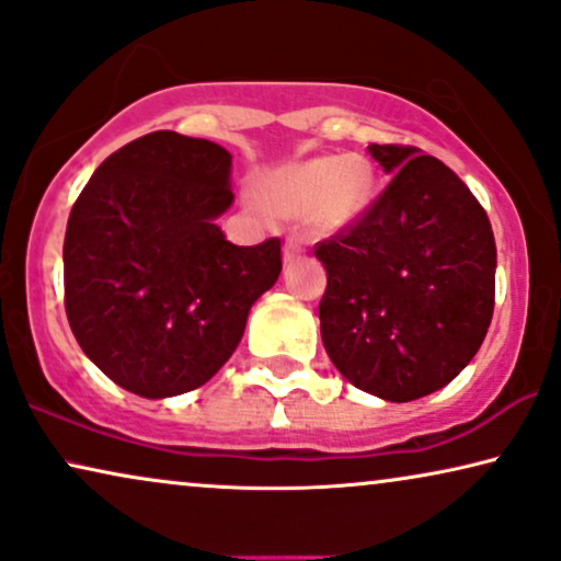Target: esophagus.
<instances>
[{
  "label": "esophagus",
  "mask_w": 561,
  "mask_h": 561,
  "mask_svg": "<svg viewBox=\"0 0 561 561\" xmlns=\"http://www.w3.org/2000/svg\"><path fill=\"white\" fill-rule=\"evenodd\" d=\"M305 251L302 241H297V238H289V241L285 243V264H293L295 259H300Z\"/></svg>",
  "instance_id": "esophagus-1"
}]
</instances>
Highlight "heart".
Masks as SVG:
<instances>
[{"label":"heart","instance_id":"obj_1","mask_svg":"<svg viewBox=\"0 0 561 561\" xmlns=\"http://www.w3.org/2000/svg\"><path fill=\"white\" fill-rule=\"evenodd\" d=\"M375 197V171L358 156H318L289 163L268 179L266 199L287 218H318L339 228L354 222Z\"/></svg>","mask_w":561,"mask_h":561}]
</instances>
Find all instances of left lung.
I'll use <instances>...</instances> for the list:
<instances>
[{"instance_id": "1", "label": "left lung", "mask_w": 561, "mask_h": 561, "mask_svg": "<svg viewBox=\"0 0 561 561\" xmlns=\"http://www.w3.org/2000/svg\"><path fill=\"white\" fill-rule=\"evenodd\" d=\"M390 184L318 243L320 335L358 390L410 402L472 362L495 308V236L469 186L413 146H369Z\"/></svg>"}]
</instances>
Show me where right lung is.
<instances>
[{
    "instance_id": "right-lung-1",
    "label": "right lung",
    "mask_w": 561,
    "mask_h": 561,
    "mask_svg": "<svg viewBox=\"0 0 561 561\" xmlns=\"http://www.w3.org/2000/svg\"><path fill=\"white\" fill-rule=\"evenodd\" d=\"M230 156L156 130L107 156L71 207L66 316L112 382L148 400L197 390L233 354L282 272V241L233 245Z\"/></svg>"
}]
</instances>
